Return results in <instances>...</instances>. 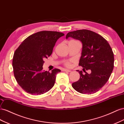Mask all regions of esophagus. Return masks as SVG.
<instances>
[{"label": "esophagus", "instance_id": "34e87169", "mask_svg": "<svg viewBox=\"0 0 124 124\" xmlns=\"http://www.w3.org/2000/svg\"><path fill=\"white\" fill-rule=\"evenodd\" d=\"M62 71H64V72H70L71 70H67V69H63Z\"/></svg>", "mask_w": 124, "mask_h": 124}]
</instances>
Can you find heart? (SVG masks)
Segmentation results:
<instances>
[{
	"instance_id": "1",
	"label": "heart",
	"mask_w": 124,
	"mask_h": 124,
	"mask_svg": "<svg viewBox=\"0 0 124 124\" xmlns=\"http://www.w3.org/2000/svg\"><path fill=\"white\" fill-rule=\"evenodd\" d=\"M66 66H68V67H70V62H67L66 63Z\"/></svg>"
}]
</instances>
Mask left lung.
<instances>
[{
    "instance_id": "8db88e82",
    "label": "left lung",
    "mask_w": 124,
    "mask_h": 124,
    "mask_svg": "<svg viewBox=\"0 0 124 124\" xmlns=\"http://www.w3.org/2000/svg\"><path fill=\"white\" fill-rule=\"evenodd\" d=\"M69 37L77 39L82 43V51L79 65L83 70H91V73L77 70L80 78L72 84L77 92L90 94L95 93L108 81L114 68V54L108 42L99 34L87 30H80L68 33Z\"/></svg>"
}]
</instances>
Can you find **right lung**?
Segmentation results:
<instances>
[{"label": "right lung", "instance_id": "right-lung-1", "mask_svg": "<svg viewBox=\"0 0 124 124\" xmlns=\"http://www.w3.org/2000/svg\"><path fill=\"white\" fill-rule=\"evenodd\" d=\"M64 35L58 31H38L27 37L15 51L12 61L14 75L26 93L41 94L54 86L56 75L61 70L44 71V59L51 54L55 42Z\"/></svg>", "mask_w": 124, "mask_h": 124}]
</instances>
